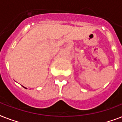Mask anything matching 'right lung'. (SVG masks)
<instances>
[{"instance_id": "obj_1", "label": "right lung", "mask_w": 122, "mask_h": 122, "mask_svg": "<svg viewBox=\"0 0 122 122\" xmlns=\"http://www.w3.org/2000/svg\"><path fill=\"white\" fill-rule=\"evenodd\" d=\"M25 89H26V88H25Z\"/></svg>"}]
</instances>
